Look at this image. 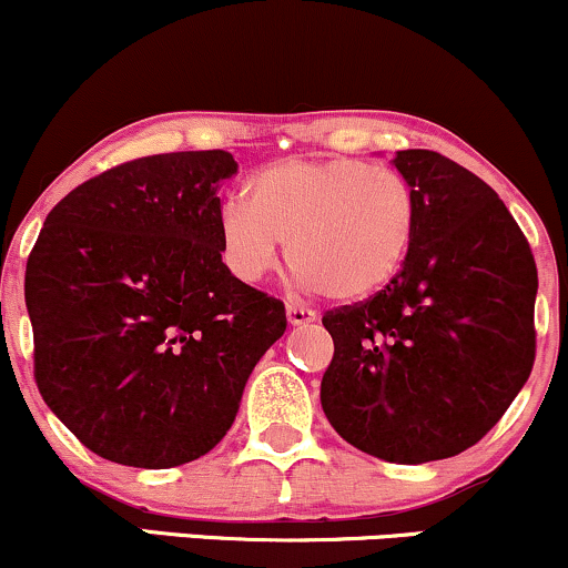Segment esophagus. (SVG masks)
<instances>
[{"instance_id":"1","label":"esophagus","mask_w":568,"mask_h":568,"mask_svg":"<svg viewBox=\"0 0 568 568\" xmlns=\"http://www.w3.org/2000/svg\"><path fill=\"white\" fill-rule=\"evenodd\" d=\"M285 315H288V323L291 325H310V323L317 321L315 312L304 310V306H296V304L285 306Z\"/></svg>"}]
</instances>
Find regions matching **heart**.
<instances>
[{
  "label": "heart",
  "mask_w": 568,
  "mask_h": 568,
  "mask_svg": "<svg viewBox=\"0 0 568 568\" xmlns=\"http://www.w3.org/2000/svg\"><path fill=\"white\" fill-rule=\"evenodd\" d=\"M416 237V194L400 173L371 162L288 160L247 184V202L219 213L224 262L243 283L275 270L283 243L304 291L361 302L393 283Z\"/></svg>",
  "instance_id": "obj_1"
}]
</instances>
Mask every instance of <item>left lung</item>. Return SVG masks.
<instances>
[{
  "mask_svg": "<svg viewBox=\"0 0 568 568\" xmlns=\"http://www.w3.org/2000/svg\"><path fill=\"white\" fill-rule=\"evenodd\" d=\"M393 162L416 194L414 247L376 296L323 315L321 403L355 448L422 465L475 446L529 379L537 264L478 175L429 149Z\"/></svg>",
  "mask_w": 568,
  "mask_h": 568,
  "instance_id": "left-lung-1",
  "label": "left lung"
}]
</instances>
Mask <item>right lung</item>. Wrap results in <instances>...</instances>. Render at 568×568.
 <instances>
[{
	"label": "right lung",
	"instance_id": "right-lung-1",
	"mask_svg": "<svg viewBox=\"0 0 568 568\" xmlns=\"http://www.w3.org/2000/svg\"><path fill=\"white\" fill-rule=\"evenodd\" d=\"M230 152L152 154L95 175L44 219L26 264L34 379L82 446L128 467L200 459L285 334L280 298L221 262Z\"/></svg>",
	"mask_w": 568,
	"mask_h": 568
}]
</instances>
